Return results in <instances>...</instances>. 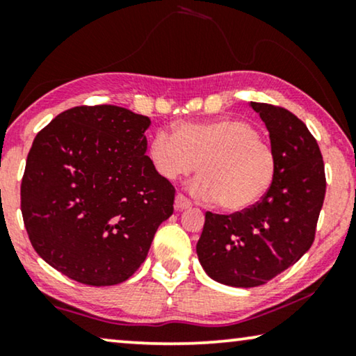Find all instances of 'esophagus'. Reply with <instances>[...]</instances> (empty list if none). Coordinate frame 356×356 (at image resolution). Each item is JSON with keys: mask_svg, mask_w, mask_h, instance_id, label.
Instances as JSON below:
<instances>
[{"mask_svg": "<svg viewBox=\"0 0 356 356\" xmlns=\"http://www.w3.org/2000/svg\"><path fill=\"white\" fill-rule=\"evenodd\" d=\"M189 207H191V201L184 197L183 194H177V197H175V209L177 211H186Z\"/></svg>", "mask_w": 356, "mask_h": 356, "instance_id": "esophagus-1", "label": "esophagus"}]
</instances>
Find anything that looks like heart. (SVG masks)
<instances>
[{
	"instance_id": "obj_1",
	"label": "heart",
	"mask_w": 356,
	"mask_h": 356,
	"mask_svg": "<svg viewBox=\"0 0 356 356\" xmlns=\"http://www.w3.org/2000/svg\"><path fill=\"white\" fill-rule=\"evenodd\" d=\"M155 173L175 181L194 172V196L218 201L223 211L241 212L261 201L274 183L277 159L251 123L218 118L177 126L175 134L155 131L147 144Z\"/></svg>"
}]
</instances>
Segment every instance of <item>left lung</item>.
Instances as JSON below:
<instances>
[{"label":"left lung","instance_id":"obj_1","mask_svg":"<svg viewBox=\"0 0 356 356\" xmlns=\"http://www.w3.org/2000/svg\"><path fill=\"white\" fill-rule=\"evenodd\" d=\"M250 106L269 131L277 159L274 183L246 211L207 212L196 245L206 274L238 289L267 284L309 250L325 196L323 155L303 121L280 106Z\"/></svg>","mask_w":356,"mask_h":356}]
</instances>
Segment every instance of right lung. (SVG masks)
<instances>
[{"label": "right lung", "mask_w": 356, "mask_h": 356, "mask_svg": "<svg viewBox=\"0 0 356 356\" xmlns=\"http://www.w3.org/2000/svg\"><path fill=\"white\" fill-rule=\"evenodd\" d=\"M149 124L121 106H74L33 139L21 211L33 250L53 269L106 286L145 261L175 199L145 155Z\"/></svg>", "instance_id": "1"}]
</instances>
